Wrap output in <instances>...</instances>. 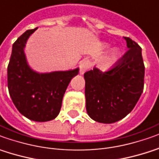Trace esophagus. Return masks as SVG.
I'll return each mask as SVG.
<instances>
[{"mask_svg":"<svg viewBox=\"0 0 159 159\" xmlns=\"http://www.w3.org/2000/svg\"><path fill=\"white\" fill-rule=\"evenodd\" d=\"M90 66H91V63L89 61H87V60H84L83 61H81L80 66V74H84L85 72H86L88 69L90 68Z\"/></svg>","mask_w":159,"mask_h":159,"instance_id":"esophagus-1","label":"esophagus"}]
</instances>
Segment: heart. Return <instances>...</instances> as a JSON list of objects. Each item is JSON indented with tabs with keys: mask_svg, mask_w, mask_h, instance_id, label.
Here are the masks:
<instances>
[{
	"mask_svg": "<svg viewBox=\"0 0 159 159\" xmlns=\"http://www.w3.org/2000/svg\"><path fill=\"white\" fill-rule=\"evenodd\" d=\"M118 55H119V51L118 50H113L112 52H111V55L108 57V59H107V66H110L111 65L113 62H114L116 60H117V58H118Z\"/></svg>",
	"mask_w": 159,
	"mask_h": 159,
	"instance_id": "obj_1",
	"label": "heart"
}]
</instances>
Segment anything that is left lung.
<instances>
[{"mask_svg": "<svg viewBox=\"0 0 159 159\" xmlns=\"http://www.w3.org/2000/svg\"><path fill=\"white\" fill-rule=\"evenodd\" d=\"M128 51L108 71L94 67L84 74L86 111L99 123L111 124L132 111L144 90L142 49L129 37Z\"/></svg>", "mask_w": 159, "mask_h": 159, "instance_id": "8db88e82", "label": "left lung"}]
</instances>
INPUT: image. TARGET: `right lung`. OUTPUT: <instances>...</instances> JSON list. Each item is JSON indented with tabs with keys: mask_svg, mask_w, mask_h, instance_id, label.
Masks as SVG:
<instances>
[{
	"mask_svg": "<svg viewBox=\"0 0 159 159\" xmlns=\"http://www.w3.org/2000/svg\"><path fill=\"white\" fill-rule=\"evenodd\" d=\"M36 29L26 31L13 44L7 66V87L21 114L34 121L45 122L58 116L69 82L77 75L79 68L49 73L34 72L27 65L24 47Z\"/></svg>",
	"mask_w": 159,
	"mask_h": 159,
	"instance_id": "right-lung-1",
	"label": "right lung"
}]
</instances>
